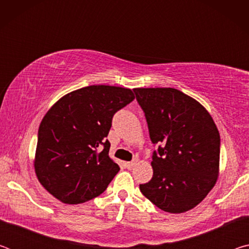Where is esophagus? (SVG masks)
I'll return each instance as SVG.
<instances>
[{
  "label": "esophagus",
  "instance_id": "34e87169",
  "mask_svg": "<svg viewBox=\"0 0 249 249\" xmlns=\"http://www.w3.org/2000/svg\"><path fill=\"white\" fill-rule=\"evenodd\" d=\"M135 163H136V161H127L125 162V166L127 169H132V168L135 166Z\"/></svg>",
  "mask_w": 249,
  "mask_h": 249
}]
</instances>
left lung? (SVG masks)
Here are the masks:
<instances>
[{"mask_svg":"<svg viewBox=\"0 0 249 249\" xmlns=\"http://www.w3.org/2000/svg\"><path fill=\"white\" fill-rule=\"evenodd\" d=\"M154 153L153 178L141 191L160 210L183 213L201 203L220 175V133L203 105L174 88H135Z\"/></svg>","mask_w":249,"mask_h":249,"instance_id":"8db88e82","label":"left lung"}]
</instances>
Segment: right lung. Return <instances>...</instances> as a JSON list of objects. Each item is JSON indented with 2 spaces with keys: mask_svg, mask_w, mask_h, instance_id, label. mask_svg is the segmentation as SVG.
Listing matches in <instances>:
<instances>
[{
  "mask_svg": "<svg viewBox=\"0 0 249 249\" xmlns=\"http://www.w3.org/2000/svg\"><path fill=\"white\" fill-rule=\"evenodd\" d=\"M134 99L127 88L101 84L70 92L48 109L39 125L34 168L50 195L79 204L104 192L120 170L105 137L115 112Z\"/></svg>",
  "mask_w": 249,
  "mask_h": 249,
  "instance_id": "1",
  "label": "right lung"
}]
</instances>
